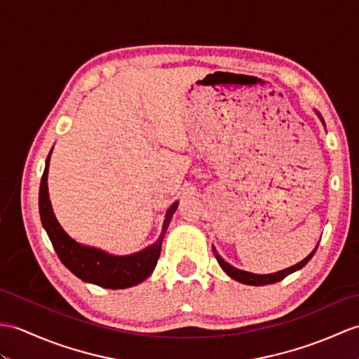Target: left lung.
I'll use <instances>...</instances> for the list:
<instances>
[{"label":"left lung","mask_w":359,"mask_h":359,"mask_svg":"<svg viewBox=\"0 0 359 359\" xmlns=\"http://www.w3.org/2000/svg\"><path fill=\"white\" fill-rule=\"evenodd\" d=\"M323 121V119H321ZM323 123H324V121H323ZM318 248V246H316ZM316 248L313 249V251L307 255L303 262H299L298 264H295V266H292V268H287V269H285V271H280V272H275V273H268V275H257V273H251V272H245V271H240V269H236V268H232V266L229 264V263H226L223 260V258L217 254V251H215L214 249V252H215V258H217V262H219V264L222 266V269L226 272L231 278H234V280H237V281H240V283H245V285H251V286H262V285H272V283H277V281H281L283 278H286L289 273H292V272H295V271H298V269H302L303 266L311 260V258L313 257V254H315V251H316Z\"/></svg>","instance_id":"8db88e82"}]
</instances>
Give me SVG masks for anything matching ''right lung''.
Returning <instances> with one entry per match:
<instances>
[{
  "label": "right lung",
  "instance_id": "obj_1",
  "mask_svg": "<svg viewBox=\"0 0 359 359\" xmlns=\"http://www.w3.org/2000/svg\"><path fill=\"white\" fill-rule=\"evenodd\" d=\"M50 154H52V151H50ZM50 154L47 156L46 168L39 185V215L47 236L52 241L53 249L62 264L82 281L93 283V285L107 289H125L139 285L140 281L148 278L161 257L163 236L168 229L172 214L177 210V202L166 212L159 240L137 254L116 257L101 251V249L79 245L65 234V231L55 217L52 205H50L47 191Z\"/></svg>",
  "mask_w": 359,
  "mask_h": 359
}]
</instances>
